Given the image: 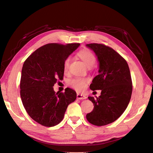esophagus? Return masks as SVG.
Wrapping results in <instances>:
<instances>
[{
  "label": "esophagus",
  "mask_w": 153,
  "mask_h": 153,
  "mask_svg": "<svg viewBox=\"0 0 153 153\" xmlns=\"http://www.w3.org/2000/svg\"><path fill=\"white\" fill-rule=\"evenodd\" d=\"M76 98L78 100H84V99L87 98V97L85 96H84V95H82V94H80L79 93H77Z\"/></svg>",
  "instance_id": "obj_1"
}]
</instances>
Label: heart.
<instances>
[{
  "mask_svg": "<svg viewBox=\"0 0 153 153\" xmlns=\"http://www.w3.org/2000/svg\"><path fill=\"white\" fill-rule=\"evenodd\" d=\"M78 56L79 57L82 61L85 63L88 68H91L94 65L96 62V59L94 53L88 49L82 50L78 52ZM69 64H70V58H67L64 62V71L67 73L69 71ZM88 79L85 78L76 77L69 81V85L73 89L78 91H81L85 87Z\"/></svg>",
  "mask_w": 153,
  "mask_h": 153,
  "instance_id": "b5f03b06",
  "label": "heart"
}]
</instances>
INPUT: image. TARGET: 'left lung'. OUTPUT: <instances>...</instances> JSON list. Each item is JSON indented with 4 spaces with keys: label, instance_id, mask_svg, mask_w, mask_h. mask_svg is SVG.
<instances>
[{
    "label": "left lung",
    "instance_id": "1",
    "mask_svg": "<svg viewBox=\"0 0 153 153\" xmlns=\"http://www.w3.org/2000/svg\"><path fill=\"white\" fill-rule=\"evenodd\" d=\"M98 57L99 75L90 85L92 91L101 90V95L88 98L94 109L86 115L87 121L95 126H105L114 122L123 114L132 93V81L128 64L121 55L103 44L86 45Z\"/></svg>",
    "mask_w": 153,
    "mask_h": 153
}]
</instances>
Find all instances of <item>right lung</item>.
Returning a JSON list of instances; mask_svg holds the SVG:
<instances>
[{
    "label": "right lung",
    "instance_id": "obj_1",
    "mask_svg": "<svg viewBox=\"0 0 153 153\" xmlns=\"http://www.w3.org/2000/svg\"><path fill=\"white\" fill-rule=\"evenodd\" d=\"M79 43H48L37 49L23 65L20 96L29 116L44 126L62 121L68 106L76 98V92L66 88L57 93L53 85L64 76V62Z\"/></svg>",
    "mask_w": 153,
    "mask_h": 153
}]
</instances>
